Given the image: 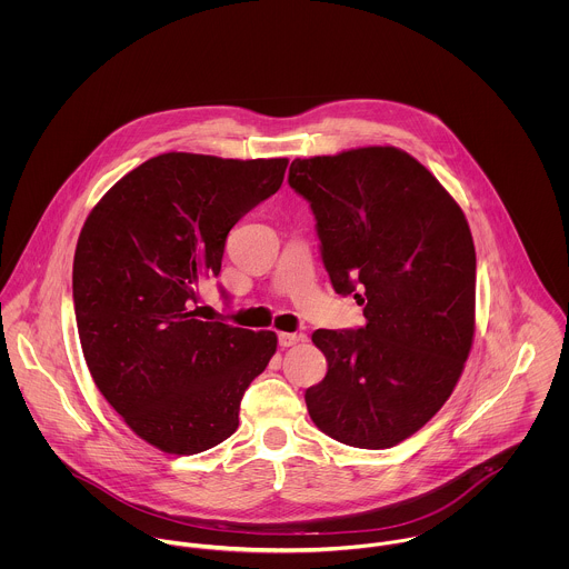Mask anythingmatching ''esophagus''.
Segmentation results:
<instances>
[{"instance_id": "obj_1", "label": "esophagus", "mask_w": 569, "mask_h": 569, "mask_svg": "<svg viewBox=\"0 0 569 569\" xmlns=\"http://www.w3.org/2000/svg\"><path fill=\"white\" fill-rule=\"evenodd\" d=\"M305 339H307V335H302V332H278V343H280L282 348L296 346V343H300V341H305Z\"/></svg>"}]
</instances>
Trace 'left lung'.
I'll use <instances>...</instances> for the list:
<instances>
[{"label":"left lung","mask_w":569,"mask_h":569,"mask_svg":"<svg viewBox=\"0 0 569 569\" xmlns=\"http://www.w3.org/2000/svg\"><path fill=\"white\" fill-rule=\"evenodd\" d=\"M332 289L366 326L313 332L328 372L305 395L326 436L388 449L451 397L476 332V247L462 208L395 147L293 160Z\"/></svg>","instance_id":"1"}]
</instances>
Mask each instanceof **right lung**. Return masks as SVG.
I'll list each match as a JSON object with an SVG mask.
<instances>
[{"instance_id":"obj_1","label":"right lung","mask_w":569,"mask_h":569,"mask_svg":"<svg viewBox=\"0 0 569 569\" xmlns=\"http://www.w3.org/2000/svg\"><path fill=\"white\" fill-rule=\"evenodd\" d=\"M287 158L163 153L89 212L72 291L82 355L107 403L163 453L192 456L239 427L241 399L278 337L197 318L237 221L282 183Z\"/></svg>"}]
</instances>
